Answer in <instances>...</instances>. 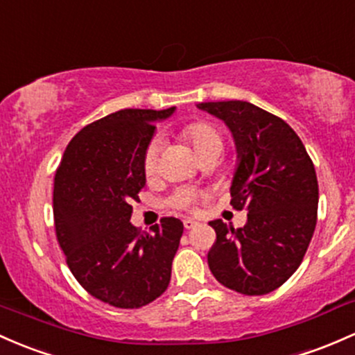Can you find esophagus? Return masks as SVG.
<instances>
[{
  "label": "esophagus",
  "mask_w": 355,
  "mask_h": 355,
  "mask_svg": "<svg viewBox=\"0 0 355 355\" xmlns=\"http://www.w3.org/2000/svg\"><path fill=\"white\" fill-rule=\"evenodd\" d=\"M182 225H184V228H186V230H191V228L196 227L198 223L194 222L193 218H184V220H182Z\"/></svg>",
  "instance_id": "1"
}]
</instances>
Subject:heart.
<instances>
[{
	"label": "heart",
	"instance_id": "b5f03b06",
	"mask_svg": "<svg viewBox=\"0 0 355 355\" xmlns=\"http://www.w3.org/2000/svg\"><path fill=\"white\" fill-rule=\"evenodd\" d=\"M181 137L186 142L191 144L198 157L211 150L222 152L223 148V137L222 132L209 121H191L181 128ZM159 150H161V142L152 140L148 144L146 152H144V173L147 176H154L159 167ZM201 196L200 191L193 188H178L176 191L167 198L166 203L171 208L176 209H189L194 201Z\"/></svg>",
	"mask_w": 355,
	"mask_h": 355
}]
</instances>
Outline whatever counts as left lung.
I'll use <instances>...</instances> for the list:
<instances>
[{"instance_id": "1", "label": "left lung", "mask_w": 355, "mask_h": 355, "mask_svg": "<svg viewBox=\"0 0 355 355\" xmlns=\"http://www.w3.org/2000/svg\"><path fill=\"white\" fill-rule=\"evenodd\" d=\"M198 108L234 133L239 167L230 205L245 209L234 228L209 222L216 240L208 266L218 283L247 296L268 295L300 268L316 227L318 181L313 161L283 118L247 101H209Z\"/></svg>"}]
</instances>
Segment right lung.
Masks as SVG:
<instances>
[{
    "label": "right lung",
    "mask_w": 355,
    "mask_h": 355,
    "mask_svg": "<svg viewBox=\"0 0 355 355\" xmlns=\"http://www.w3.org/2000/svg\"><path fill=\"white\" fill-rule=\"evenodd\" d=\"M173 112L127 108L100 118L76 133L55 169L57 242L78 283L112 306L142 308L169 286L182 222L164 216L140 234L130 203L146 186L154 121Z\"/></svg>",
    "instance_id": "1"
}]
</instances>
